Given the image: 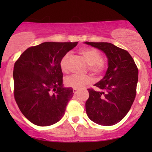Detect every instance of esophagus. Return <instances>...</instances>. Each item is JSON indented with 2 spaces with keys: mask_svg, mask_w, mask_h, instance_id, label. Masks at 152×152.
<instances>
[{
  "mask_svg": "<svg viewBox=\"0 0 152 152\" xmlns=\"http://www.w3.org/2000/svg\"><path fill=\"white\" fill-rule=\"evenodd\" d=\"M73 92H74V94H76L78 93V90L76 89V88H74V89H73Z\"/></svg>",
  "mask_w": 152,
  "mask_h": 152,
  "instance_id": "obj_1",
  "label": "esophagus"
}]
</instances>
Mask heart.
I'll return each mask as SVG.
<instances>
[{"instance_id":"b5f03b06","label":"heart","mask_w":152,"mask_h":152,"mask_svg":"<svg viewBox=\"0 0 152 152\" xmlns=\"http://www.w3.org/2000/svg\"><path fill=\"white\" fill-rule=\"evenodd\" d=\"M80 53L88 63V69L94 75H100L104 72L106 69V62L102 59V53L98 50L94 48H84L80 50ZM71 53H67L63 56L60 61V67L64 73L69 72V62ZM92 81L91 76H78L71 75L65 78V84L71 88L81 89L86 85Z\"/></svg>"}]
</instances>
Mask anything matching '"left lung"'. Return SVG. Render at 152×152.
Returning <instances> with one entry per match:
<instances>
[{"label": "left lung", "instance_id": "1", "mask_svg": "<svg viewBox=\"0 0 152 152\" xmlns=\"http://www.w3.org/2000/svg\"><path fill=\"white\" fill-rule=\"evenodd\" d=\"M85 43L104 51L109 66L104 77L94 85L100 91L88 88L86 114L96 124L112 126L124 118L133 104L137 94L138 68L127 50L112 43Z\"/></svg>", "mask_w": 152, "mask_h": 152}]
</instances>
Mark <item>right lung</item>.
I'll use <instances>...</instances> for the list:
<instances>
[{
  "instance_id": "1",
  "label": "right lung",
  "mask_w": 152,
  "mask_h": 152,
  "mask_svg": "<svg viewBox=\"0 0 152 152\" xmlns=\"http://www.w3.org/2000/svg\"><path fill=\"white\" fill-rule=\"evenodd\" d=\"M78 42H44L27 48L14 64V98L25 117L37 126L58 122L74 96L63 86L60 61Z\"/></svg>"
}]
</instances>
